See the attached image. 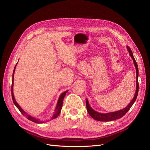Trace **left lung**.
<instances>
[{
	"label": "left lung",
	"instance_id": "8db88e82",
	"mask_svg": "<svg viewBox=\"0 0 150 150\" xmlns=\"http://www.w3.org/2000/svg\"><path fill=\"white\" fill-rule=\"evenodd\" d=\"M127 49L129 52V55H130L131 58L133 59L134 61V63L135 64V69H136V73H137V77H136V91H135V93L134 97L130 101V103L125 108L121 110H119L115 112H109V113H100L98 112L97 111H96L95 110H93L92 108L90 106L88 100L86 99V107H87V110L88 113L90 115L92 118H93L94 119L97 121H113V120H116V119H119L122 117L123 116H124L125 114L127 112V111L130 110V108H131V106L133 105V104L134 103V102L135 101L137 95H138V92H139V81H138V77H139V69H138V65L137 63L135 61V59L134 57L132 52L131 51V49H130V47L129 46H127Z\"/></svg>",
	"mask_w": 150,
	"mask_h": 150
}]
</instances>
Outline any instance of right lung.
<instances>
[{
    "label": "right lung",
    "mask_w": 150,
    "mask_h": 150,
    "mask_svg": "<svg viewBox=\"0 0 150 150\" xmlns=\"http://www.w3.org/2000/svg\"><path fill=\"white\" fill-rule=\"evenodd\" d=\"M16 63V64H17ZM16 64L15 65V68H14V70H13V76H12V77H13V80H12V85H11V97H12V100H13V103L15 104V105L16 106V108L20 110V111L21 112L22 115L23 116H25V117H26V118L28 119H29V120L31 121L34 122H35V123H38V124H41V123H44V121H40V119H36L34 117H32L31 116H30L29 115H28V114L24 111L21 108L20 106V105L17 103V102L16 101L15 99V97H14V95H13V79H14V73H15V68H16ZM68 91H65L64 92H63V93H62L60 95V96H59V99L58 100V102H57V106L55 108V112H54V114H53L52 117H51V119H54L55 118H57L58 115H59V113H60L61 112V110H62V106H63V99H64V96L66 95V93H67L68 92Z\"/></svg>",
    "instance_id": "add662e5"
}]
</instances>
